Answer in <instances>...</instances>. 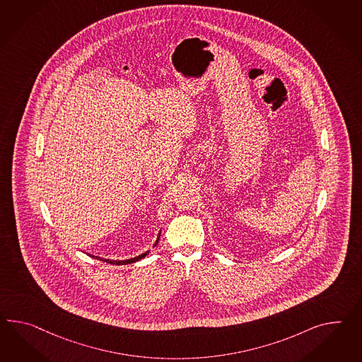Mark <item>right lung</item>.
<instances>
[{
	"label": "right lung",
	"instance_id": "1",
	"mask_svg": "<svg viewBox=\"0 0 362 362\" xmlns=\"http://www.w3.org/2000/svg\"><path fill=\"white\" fill-rule=\"evenodd\" d=\"M158 238H160V232H158V240L155 243V245H158ZM149 252H144V253H141L139 255L138 257H134V259H123V261H115V259H103V257H97V256H92L90 255V257H95V259H101V261H105V262H107V264H114V265H124V264H131V262H136V261H139V259H144L147 255H148Z\"/></svg>",
	"mask_w": 362,
	"mask_h": 362
}]
</instances>
